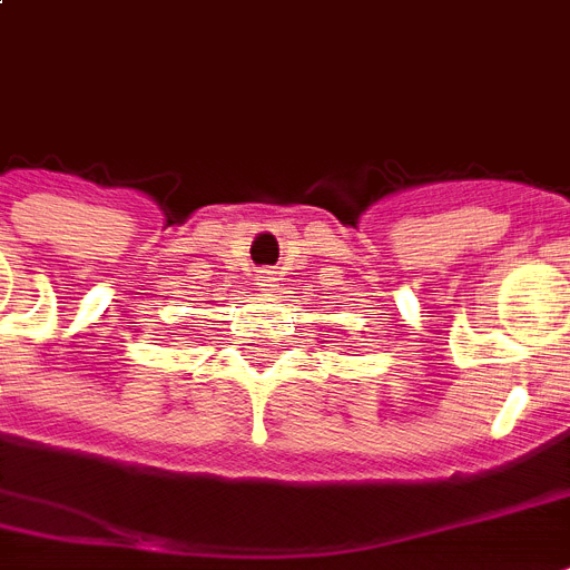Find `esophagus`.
<instances>
[{
    "label": "esophagus",
    "instance_id": "34e87169",
    "mask_svg": "<svg viewBox=\"0 0 570 570\" xmlns=\"http://www.w3.org/2000/svg\"><path fill=\"white\" fill-rule=\"evenodd\" d=\"M281 272H275V268H263V272H259V286H263V289H275L277 286V281H281Z\"/></svg>",
    "mask_w": 570,
    "mask_h": 570
}]
</instances>
